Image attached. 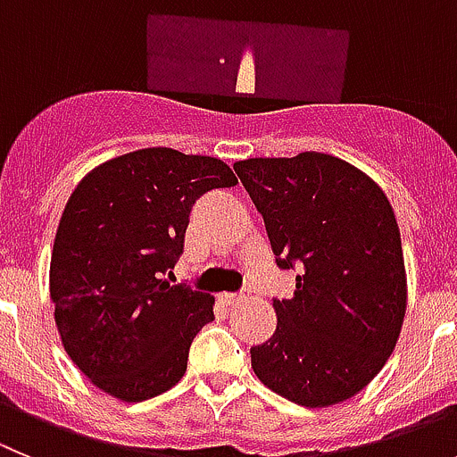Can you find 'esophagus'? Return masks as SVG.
Masks as SVG:
<instances>
[{
    "mask_svg": "<svg viewBox=\"0 0 457 457\" xmlns=\"http://www.w3.org/2000/svg\"><path fill=\"white\" fill-rule=\"evenodd\" d=\"M223 300H225V303H228V305H234V303H238V300H241V295H237V294H225Z\"/></svg>",
    "mask_w": 457,
    "mask_h": 457,
    "instance_id": "obj_1",
    "label": "esophagus"
}]
</instances>
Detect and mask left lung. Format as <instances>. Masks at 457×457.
Returning <instances> with one entry per match:
<instances>
[{"label":"left lung","mask_w":457,"mask_h":457,"mask_svg":"<svg viewBox=\"0 0 457 457\" xmlns=\"http://www.w3.org/2000/svg\"><path fill=\"white\" fill-rule=\"evenodd\" d=\"M234 170L279 269L300 266L294 298L273 300V337L250 348L254 376L305 408L348 401L387 364L408 307L392 204L367 172L323 152L245 159Z\"/></svg>","instance_id":"left-lung-1"}]
</instances>
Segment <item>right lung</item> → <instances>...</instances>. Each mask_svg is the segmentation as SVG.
I'll return each instance as SVG.
<instances>
[{
  "label": "right lung",
  "instance_id": "right-lung-1",
  "mask_svg": "<svg viewBox=\"0 0 457 457\" xmlns=\"http://www.w3.org/2000/svg\"><path fill=\"white\" fill-rule=\"evenodd\" d=\"M216 157L145 147L100 163L77 184L54 237L49 298L61 344L96 387L141 403L187 373L213 295L172 287L193 203L237 187Z\"/></svg>",
  "mask_w": 457,
  "mask_h": 457
}]
</instances>
